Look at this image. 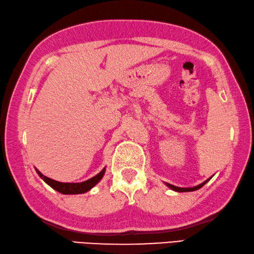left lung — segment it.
Segmentation results:
<instances>
[{"label": "left lung", "instance_id": "8db88e82", "mask_svg": "<svg viewBox=\"0 0 254 254\" xmlns=\"http://www.w3.org/2000/svg\"><path fill=\"white\" fill-rule=\"evenodd\" d=\"M211 179H212V177H211V178H209L207 180H205V181H204L203 183H201V184H199V186L193 187V188H179V187L172 186V184H170V183H165V184H167V187H169L170 189H171V190H173V191H175V192H191V191L199 190V189L203 187L206 182H209Z\"/></svg>", "mask_w": 254, "mask_h": 254}]
</instances>
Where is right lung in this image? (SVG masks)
Masks as SVG:
<instances>
[{
	"label": "right lung",
	"instance_id": "obj_1",
	"mask_svg": "<svg viewBox=\"0 0 254 254\" xmlns=\"http://www.w3.org/2000/svg\"><path fill=\"white\" fill-rule=\"evenodd\" d=\"M35 170L40 175V178L42 179L45 183L49 184L51 188H53L55 191L62 193V194H82V193L90 191L92 188L96 186V184L102 180L103 175L105 173V168H104L99 174H96L95 177L91 178L89 180H86V181H83L80 183H63V182L55 181L53 179L45 177V175L41 173L38 169Z\"/></svg>",
	"mask_w": 254,
	"mask_h": 254
}]
</instances>
